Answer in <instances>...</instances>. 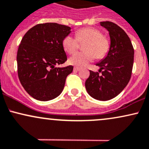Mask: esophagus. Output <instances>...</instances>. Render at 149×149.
Masks as SVG:
<instances>
[{
    "mask_svg": "<svg viewBox=\"0 0 149 149\" xmlns=\"http://www.w3.org/2000/svg\"><path fill=\"white\" fill-rule=\"evenodd\" d=\"M80 70H81V69H80L79 68H77V67H74V72H78V71H79Z\"/></svg>",
    "mask_w": 149,
    "mask_h": 149,
    "instance_id": "34e87169",
    "label": "esophagus"
}]
</instances>
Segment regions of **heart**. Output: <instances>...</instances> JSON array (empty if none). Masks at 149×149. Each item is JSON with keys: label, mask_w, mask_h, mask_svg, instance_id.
<instances>
[{"label": "heart", "mask_w": 149, "mask_h": 149, "mask_svg": "<svg viewBox=\"0 0 149 149\" xmlns=\"http://www.w3.org/2000/svg\"><path fill=\"white\" fill-rule=\"evenodd\" d=\"M79 41L87 42L84 46L86 51L77 53L69 58V63L72 65L83 67L92 62L96 57L98 59L104 58L110 48L108 39L103 37L101 31L93 27H86L78 30L76 37L68 35L63 41L65 51L70 54L75 53L79 48Z\"/></svg>", "instance_id": "heart-1"}]
</instances>
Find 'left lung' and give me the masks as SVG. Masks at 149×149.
Returning <instances> with one entry per match:
<instances>
[{
    "label": "left lung",
    "mask_w": 149,
    "mask_h": 149,
    "mask_svg": "<svg viewBox=\"0 0 149 149\" xmlns=\"http://www.w3.org/2000/svg\"><path fill=\"white\" fill-rule=\"evenodd\" d=\"M100 24L109 32L111 46L106 56L96 64L102 74L90 70L85 87L92 98L108 101L118 96L130 81L134 51L130 38L121 27L108 21Z\"/></svg>",
    "instance_id": "1"
}]
</instances>
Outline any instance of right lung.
Listing matches in <instances>:
<instances>
[{"instance_id": "add662e5", "label": "right lung", "mask_w": 149, "mask_h": 149, "mask_svg": "<svg viewBox=\"0 0 149 149\" xmlns=\"http://www.w3.org/2000/svg\"><path fill=\"white\" fill-rule=\"evenodd\" d=\"M71 28L44 23L31 28L22 39L17 55L21 84L31 97L41 101L54 99L63 91L73 66L56 68L67 61L63 41Z\"/></svg>"}]
</instances>
